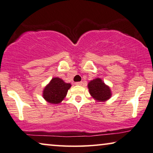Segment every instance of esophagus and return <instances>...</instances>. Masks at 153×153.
I'll return each mask as SVG.
<instances>
[{
    "instance_id": "1",
    "label": "esophagus",
    "mask_w": 153,
    "mask_h": 153,
    "mask_svg": "<svg viewBox=\"0 0 153 153\" xmlns=\"http://www.w3.org/2000/svg\"><path fill=\"white\" fill-rule=\"evenodd\" d=\"M82 82H76L75 83V84H76V85H77V86H81L82 84Z\"/></svg>"
}]
</instances>
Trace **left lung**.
<instances>
[{"label": "left lung", "instance_id": "8db88e82", "mask_svg": "<svg viewBox=\"0 0 153 153\" xmlns=\"http://www.w3.org/2000/svg\"><path fill=\"white\" fill-rule=\"evenodd\" d=\"M88 88L93 98L99 102L106 101L112 95L110 87L106 85L100 78L91 80L88 84Z\"/></svg>", "mask_w": 153, "mask_h": 153}]
</instances>
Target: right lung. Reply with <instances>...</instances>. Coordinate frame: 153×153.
I'll list each match as a JSON object with an SVG mask.
<instances>
[{
	"label": "right lung",
	"instance_id": "obj_1",
	"mask_svg": "<svg viewBox=\"0 0 153 153\" xmlns=\"http://www.w3.org/2000/svg\"><path fill=\"white\" fill-rule=\"evenodd\" d=\"M71 84L66 83L59 77H53L43 90L42 96L47 102L59 104L65 99Z\"/></svg>",
	"mask_w": 153,
	"mask_h": 153
}]
</instances>
